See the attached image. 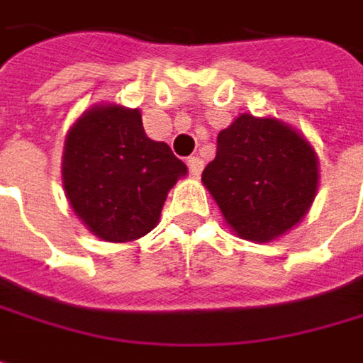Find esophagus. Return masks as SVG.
Masks as SVG:
<instances>
[{
  "mask_svg": "<svg viewBox=\"0 0 363 363\" xmlns=\"http://www.w3.org/2000/svg\"><path fill=\"white\" fill-rule=\"evenodd\" d=\"M201 170H203V162L199 160V157H189V172H191V177H199L201 174Z\"/></svg>",
  "mask_w": 363,
  "mask_h": 363,
  "instance_id": "34e87169",
  "label": "esophagus"
}]
</instances>
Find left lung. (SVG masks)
<instances>
[{"label":"left lung","instance_id":"obj_1","mask_svg":"<svg viewBox=\"0 0 363 363\" xmlns=\"http://www.w3.org/2000/svg\"><path fill=\"white\" fill-rule=\"evenodd\" d=\"M318 166L315 149L299 130L279 118L241 114L220 130L201 182L237 237L270 243L310 212Z\"/></svg>","mask_w":363,"mask_h":363}]
</instances>
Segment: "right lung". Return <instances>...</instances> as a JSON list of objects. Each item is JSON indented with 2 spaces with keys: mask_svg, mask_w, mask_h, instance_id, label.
I'll list each match as a JSON object with an SVG mask.
<instances>
[{
  "mask_svg": "<svg viewBox=\"0 0 363 363\" xmlns=\"http://www.w3.org/2000/svg\"><path fill=\"white\" fill-rule=\"evenodd\" d=\"M186 166L151 141L139 108L97 104L70 126L62 155L66 199L84 226L108 243H130L160 222L168 191Z\"/></svg>",
  "mask_w": 363,
  "mask_h": 363,
  "instance_id": "1",
  "label": "right lung"
}]
</instances>
